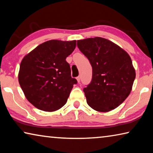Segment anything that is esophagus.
I'll return each instance as SVG.
<instances>
[{
  "mask_svg": "<svg viewBox=\"0 0 153 153\" xmlns=\"http://www.w3.org/2000/svg\"><path fill=\"white\" fill-rule=\"evenodd\" d=\"M76 79H77V82L79 83V82H80V77H79V76H77V77H76Z\"/></svg>",
  "mask_w": 153,
  "mask_h": 153,
  "instance_id": "34e87169",
  "label": "esophagus"
}]
</instances>
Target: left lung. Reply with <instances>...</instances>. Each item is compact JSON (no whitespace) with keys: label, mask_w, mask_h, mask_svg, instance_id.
<instances>
[{"label":"left lung","mask_w":153,"mask_h":153,"mask_svg":"<svg viewBox=\"0 0 153 153\" xmlns=\"http://www.w3.org/2000/svg\"><path fill=\"white\" fill-rule=\"evenodd\" d=\"M92 67V77L84 88L88 105L99 112L120 106L132 88L136 77L130 56L120 46L100 37L77 41Z\"/></svg>","instance_id":"left-lung-1"}]
</instances>
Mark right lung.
<instances>
[{
	"label": "right lung",
	"instance_id": "obj_1",
	"mask_svg": "<svg viewBox=\"0 0 153 153\" xmlns=\"http://www.w3.org/2000/svg\"><path fill=\"white\" fill-rule=\"evenodd\" d=\"M76 46V40H51L22 59L18 76L20 86L28 101L38 109L52 112L67 102L77 82L71 76L66 58Z\"/></svg>",
	"mask_w": 153,
	"mask_h": 153
}]
</instances>
